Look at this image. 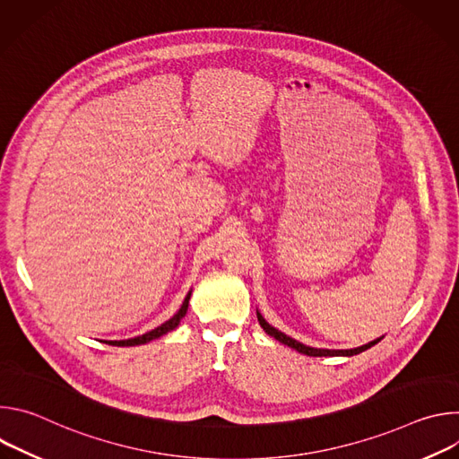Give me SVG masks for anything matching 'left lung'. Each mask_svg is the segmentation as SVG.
Listing matches in <instances>:
<instances>
[{"label": "left lung", "mask_w": 459, "mask_h": 459, "mask_svg": "<svg viewBox=\"0 0 459 459\" xmlns=\"http://www.w3.org/2000/svg\"><path fill=\"white\" fill-rule=\"evenodd\" d=\"M257 321H259V325H261V329H264V331H265L269 336H273L274 340H278L280 343H283V345H287V347H290V349H294V351H298V352H301V354L314 356V358H321V356H354V354H359V352H363V351L370 349L372 345H376L377 342H381V340H383V336H381V338H377V340H374V342H370V343H367V345H361V347H358V349H349V351L314 349V347H307V345H303V343H299V342L292 340L290 336L283 334L281 331L274 329V326H273V325H269V323L265 321V317L261 316L259 312H257Z\"/></svg>", "instance_id": "obj_1"}]
</instances>
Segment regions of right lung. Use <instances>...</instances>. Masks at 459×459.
I'll use <instances>...</instances> for the list:
<instances>
[{
    "instance_id": "obj_1",
    "label": "right lung",
    "mask_w": 459,
    "mask_h": 459,
    "mask_svg": "<svg viewBox=\"0 0 459 459\" xmlns=\"http://www.w3.org/2000/svg\"><path fill=\"white\" fill-rule=\"evenodd\" d=\"M190 294H192V290H188V294L185 296V299H183V303H181V307H179V310L169 319V321H165V323H161L160 326H156L154 331H151V333H145L143 336H136V338H130V340H119V342H105L107 345H112V347H134V345H145V343H149V342H152V340H156V338H160V336H163V334H167V333H170V331H174L176 326L179 325V321L185 317V314H186V308H188V299H190Z\"/></svg>"
}]
</instances>
